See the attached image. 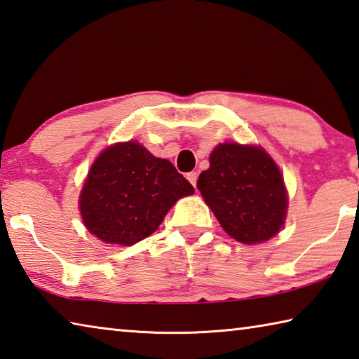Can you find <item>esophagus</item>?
<instances>
[{
  "label": "esophagus",
  "mask_w": 359,
  "mask_h": 359,
  "mask_svg": "<svg viewBox=\"0 0 359 359\" xmlns=\"http://www.w3.org/2000/svg\"><path fill=\"white\" fill-rule=\"evenodd\" d=\"M187 179L190 180V184H191L193 187H196V182H198V172H194V171L188 172V174H187Z\"/></svg>",
  "instance_id": "esophagus-1"
}]
</instances>
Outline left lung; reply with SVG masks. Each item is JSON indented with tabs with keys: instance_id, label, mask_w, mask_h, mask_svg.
<instances>
[{
	"instance_id": "8db88e82",
	"label": "left lung",
	"mask_w": 359,
	"mask_h": 359,
	"mask_svg": "<svg viewBox=\"0 0 359 359\" xmlns=\"http://www.w3.org/2000/svg\"><path fill=\"white\" fill-rule=\"evenodd\" d=\"M198 190L223 229L252 245L276 236L284 224L287 194L283 175L269 154L254 146L219 144Z\"/></svg>"
}]
</instances>
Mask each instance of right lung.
I'll return each mask as SVG.
<instances>
[{
	"mask_svg": "<svg viewBox=\"0 0 359 359\" xmlns=\"http://www.w3.org/2000/svg\"><path fill=\"white\" fill-rule=\"evenodd\" d=\"M193 193L171 161L138 142H119L94 161L80 210L84 226L102 242L128 246L157 231L175 201Z\"/></svg>",
	"mask_w": 359,
	"mask_h": 359,
	"instance_id": "right-lung-1",
	"label": "right lung"
}]
</instances>
